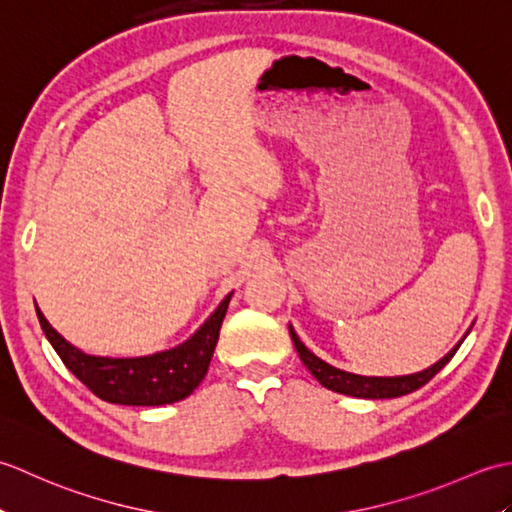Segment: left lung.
Listing matches in <instances>:
<instances>
[{"mask_svg":"<svg viewBox=\"0 0 512 512\" xmlns=\"http://www.w3.org/2000/svg\"><path fill=\"white\" fill-rule=\"evenodd\" d=\"M288 330H290L292 343H295L297 354L303 361V365L310 369V374L317 378L325 389H332V391H336V394H345V396H354V398H372V400L398 398V396L411 394V391L420 389L422 385H427L429 380L451 361L453 354L458 352V347L466 339V334L471 332V328H469V332L462 336V341L455 345L449 354H444L438 363H433L431 367L422 369V372L407 374V376H361V374L343 372V369L325 363L323 358H319L317 354H312L308 347L301 343V339L297 336V332H295V328H292V325H288Z\"/></svg>","mask_w":512,"mask_h":512,"instance_id":"1","label":"left lung"}]
</instances>
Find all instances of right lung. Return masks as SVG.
Wrapping results in <instances>:
<instances>
[{"instance_id":"1","label":"right lung","mask_w":512,"mask_h":512,"mask_svg":"<svg viewBox=\"0 0 512 512\" xmlns=\"http://www.w3.org/2000/svg\"><path fill=\"white\" fill-rule=\"evenodd\" d=\"M231 297L233 292L222 299L211 317L184 343L171 347V350L132 358L85 354L52 328L37 308V303L35 310L41 330L54 347V352L94 396L105 402H114V405L158 407L184 400L202 383V378L209 372Z\"/></svg>"}]
</instances>
